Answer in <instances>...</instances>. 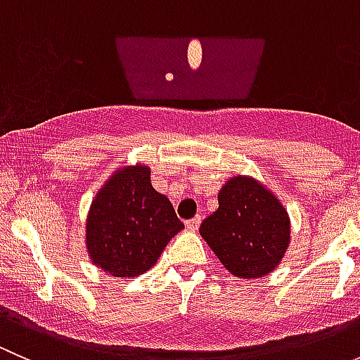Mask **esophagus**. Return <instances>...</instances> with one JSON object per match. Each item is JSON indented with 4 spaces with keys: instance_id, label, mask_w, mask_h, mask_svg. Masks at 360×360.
<instances>
[{
    "instance_id": "obj_1",
    "label": "esophagus",
    "mask_w": 360,
    "mask_h": 360,
    "mask_svg": "<svg viewBox=\"0 0 360 360\" xmlns=\"http://www.w3.org/2000/svg\"><path fill=\"white\" fill-rule=\"evenodd\" d=\"M200 223H202V216H197V217H193V219L186 221V228H188V230L195 231V230H198Z\"/></svg>"
}]
</instances>
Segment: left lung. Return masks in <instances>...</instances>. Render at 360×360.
I'll list each match as a JSON object with an SVG mask.
<instances>
[{"label": "left lung", "mask_w": 360, "mask_h": 360, "mask_svg": "<svg viewBox=\"0 0 360 360\" xmlns=\"http://www.w3.org/2000/svg\"><path fill=\"white\" fill-rule=\"evenodd\" d=\"M216 212L205 217L200 235L228 271L240 278L271 274L284 257L291 221L281 200L249 176L226 181Z\"/></svg>", "instance_id": "left-lung-1"}]
</instances>
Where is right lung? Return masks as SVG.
Masks as SVG:
<instances>
[{"label":"right lung","instance_id":"obj_1","mask_svg":"<svg viewBox=\"0 0 360 360\" xmlns=\"http://www.w3.org/2000/svg\"><path fill=\"white\" fill-rule=\"evenodd\" d=\"M148 165H127L97 191L86 216L85 245L96 266L112 277H137L158 261L184 228L165 195L151 186Z\"/></svg>","mask_w":360,"mask_h":360}]
</instances>
